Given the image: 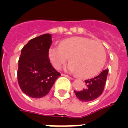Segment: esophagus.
<instances>
[{"instance_id":"1","label":"esophagus","mask_w":128,"mask_h":128,"mask_svg":"<svg viewBox=\"0 0 128 128\" xmlns=\"http://www.w3.org/2000/svg\"><path fill=\"white\" fill-rule=\"evenodd\" d=\"M62 76H64L67 77V78H70V79H73V78H72V77L69 76H68V75H67V74H62Z\"/></svg>"}]
</instances>
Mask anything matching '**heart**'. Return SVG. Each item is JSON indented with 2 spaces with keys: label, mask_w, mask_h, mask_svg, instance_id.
<instances>
[{
  "label": "heart",
  "mask_w": 128,
  "mask_h": 128,
  "mask_svg": "<svg viewBox=\"0 0 128 128\" xmlns=\"http://www.w3.org/2000/svg\"><path fill=\"white\" fill-rule=\"evenodd\" d=\"M48 55L53 66L56 69H60L69 57L70 63L67 69L84 78L98 74L106 62L103 46L96 41L82 36L63 40L60 46L50 48Z\"/></svg>",
  "instance_id": "heart-1"
}]
</instances>
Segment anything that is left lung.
<instances>
[{
	"instance_id": "8db88e82",
	"label": "left lung",
	"mask_w": 128,
	"mask_h": 128,
	"mask_svg": "<svg viewBox=\"0 0 128 128\" xmlns=\"http://www.w3.org/2000/svg\"><path fill=\"white\" fill-rule=\"evenodd\" d=\"M108 69L103 70L94 78L86 80V86L81 91H75L74 93L79 100L88 102L99 98L104 90Z\"/></svg>"
}]
</instances>
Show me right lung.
Listing matches in <instances>:
<instances>
[{
  "label": "right lung",
  "instance_id": "1",
  "mask_svg": "<svg viewBox=\"0 0 128 128\" xmlns=\"http://www.w3.org/2000/svg\"><path fill=\"white\" fill-rule=\"evenodd\" d=\"M52 35L44 34L34 38L24 46L18 61V81L22 92L32 98H40L49 93L61 75L50 63L48 51Z\"/></svg>",
  "mask_w": 128,
  "mask_h": 128
}]
</instances>
